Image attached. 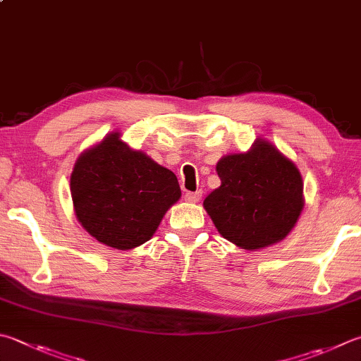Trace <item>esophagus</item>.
<instances>
[{"instance_id": "1", "label": "esophagus", "mask_w": 361, "mask_h": 361, "mask_svg": "<svg viewBox=\"0 0 361 361\" xmlns=\"http://www.w3.org/2000/svg\"><path fill=\"white\" fill-rule=\"evenodd\" d=\"M185 198L187 202H192V204H196L200 200H201V192H196V193H185Z\"/></svg>"}]
</instances>
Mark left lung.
<instances>
[{"label": "left lung", "instance_id": "left-lung-1", "mask_svg": "<svg viewBox=\"0 0 361 361\" xmlns=\"http://www.w3.org/2000/svg\"><path fill=\"white\" fill-rule=\"evenodd\" d=\"M221 185L202 206L224 239L256 251L286 239L303 210V180L295 163L257 138L247 152L216 163Z\"/></svg>", "mask_w": 361, "mask_h": 361}]
</instances>
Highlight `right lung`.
Wrapping results in <instances>:
<instances>
[{
    "instance_id": "right-lung-1",
    "label": "right lung",
    "mask_w": 361,
    "mask_h": 361,
    "mask_svg": "<svg viewBox=\"0 0 361 361\" xmlns=\"http://www.w3.org/2000/svg\"><path fill=\"white\" fill-rule=\"evenodd\" d=\"M111 132L86 149L71 174L73 210L87 233L114 250H133L157 231L180 198L178 178Z\"/></svg>"
}]
</instances>
